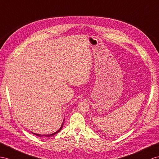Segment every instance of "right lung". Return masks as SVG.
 <instances>
[{
    "label": "right lung",
    "mask_w": 159,
    "mask_h": 159,
    "mask_svg": "<svg viewBox=\"0 0 159 159\" xmlns=\"http://www.w3.org/2000/svg\"><path fill=\"white\" fill-rule=\"evenodd\" d=\"M63 124H64V123H62V125H61V127H60V128L58 130V131L57 132H56L55 133H53V134H50V135H45V136H47V137H50V136H54V135H55L56 134H57V133H58L61 129H62V127H63ZM34 134H35V135H36V136H40L41 135L40 134H35V133H33Z\"/></svg>",
    "instance_id": "right-lung-1"
}]
</instances>
